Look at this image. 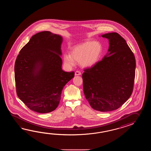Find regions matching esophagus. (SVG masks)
Listing matches in <instances>:
<instances>
[{
    "mask_svg": "<svg viewBox=\"0 0 151 151\" xmlns=\"http://www.w3.org/2000/svg\"><path fill=\"white\" fill-rule=\"evenodd\" d=\"M80 75H81V72H80V71H76L75 76H80Z\"/></svg>",
    "mask_w": 151,
    "mask_h": 151,
    "instance_id": "34e87169",
    "label": "esophagus"
}]
</instances>
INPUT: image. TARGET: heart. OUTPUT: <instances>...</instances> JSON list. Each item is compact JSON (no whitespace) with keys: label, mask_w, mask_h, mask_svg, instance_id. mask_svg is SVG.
Listing matches in <instances>:
<instances>
[{"label":"heart","mask_w":151,"mask_h":151,"mask_svg":"<svg viewBox=\"0 0 151 151\" xmlns=\"http://www.w3.org/2000/svg\"><path fill=\"white\" fill-rule=\"evenodd\" d=\"M103 52L102 45L98 42H86L73 48L69 54H65L63 59L68 67H73L75 62L83 68H91L99 61Z\"/></svg>","instance_id":"b5f03b06"}]
</instances>
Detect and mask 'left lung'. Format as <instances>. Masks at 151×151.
Returning <instances> with one entry per match:
<instances>
[{"mask_svg": "<svg viewBox=\"0 0 151 151\" xmlns=\"http://www.w3.org/2000/svg\"><path fill=\"white\" fill-rule=\"evenodd\" d=\"M109 48L101 61L84 70L83 93L92 108L100 112L118 109L131 96L135 59L125 40L116 32L101 35Z\"/></svg>", "mask_w": 151, "mask_h": 151, "instance_id": "1", "label": "left lung"}]
</instances>
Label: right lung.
Wrapping results in <instances>:
<instances>
[{"instance_id":"right-lung-1","label":"right lung","mask_w":151,"mask_h":151,"mask_svg":"<svg viewBox=\"0 0 151 151\" xmlns=\"http://www.w3.org/2000/svg\"><path fill=\"white\" fill-rule=\"evenodd\" d=\"M61 35L39 32L20 51L14 65L17 96L27 107L40 113L58 107L65 85L74 72L62 70Z\"/></svg>"}]
</instances>
